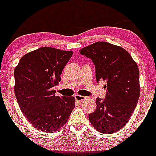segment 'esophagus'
Wrapping results in <instances>:
<instances>
[{
  "mask_svg": "<svg viewBox=\"0 0 156 156\" xmlns=\"http://www.w3.org/2000/svg\"><path fill=\"white\" fill-rule=\"evenodd\" d=\"M75 100H76V101L81 102V101H83L84 99H86V97H84V96H81V95H78V94H76V95L75 96Z\"/></svg>",
  "mask_w": 156,
  "mask_h": 156,
  "instance_id": "34e87169",
  "label": "esophagus"
}]
</instances>
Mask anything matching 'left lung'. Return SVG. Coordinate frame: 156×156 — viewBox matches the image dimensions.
Instances as JSON below:
<instances>
[{"label": "left lung", "mask_w": 156, "mask_h": 156, "mask_svg": "<svg viewBox=\"0 0 156 156\" xmlns=\"http://www.w3.org/2000/svg\"><path fill=\"white\" fill-rule=\"evenodd\" d=\"M95 65L96 78L106 81V98L96 99L97 108L89 114L92 125L103 133H112L128 122L140 97V72L125 49L98 41L79 50Z\"/></svg>", "instance_id": "left-lung-1"}]
</instances>
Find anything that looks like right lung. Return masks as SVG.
Listing matches in <instances>:
<instances>
[{"mask_svg":"<svg viewBox=\"0 0 156 156\" xmlns=\"http://www.w3.org/2000/svg\"><path fill=\"white\" fill-rule=\"evenodd\" d=\"M72 53L44 47L24 55L14 70V91L20 109L31 125L44 132L60 129L75 106V97L55 96L52 90L61 81Z\"/></svg>","mask_w":156,"mask_h":156,"instance_id":"1","label":"right lung"}]
</instances>
